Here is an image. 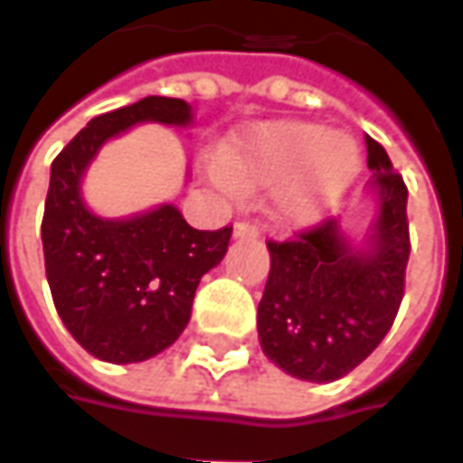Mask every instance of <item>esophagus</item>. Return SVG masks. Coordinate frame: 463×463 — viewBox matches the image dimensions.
I'll return each mask as SVG.
<instances>
[{
  "label": "esophagus",
  "mask_w": 463,
  "mask_h": 463,
  "mask_svg": "<svg viewBox=\"0 0 463 463\" xmlns=\"http://www.w3.org/2000/svg\"><path fill=\"white\" fill-rule=\"evenodd\" d=\"M232 232H235V238H256L259 235V225L256 222H248V220H238L232 225Z\"/></svg>",
  "instance_id": "esophagus-1"
}]
</instances>
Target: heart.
I'll return each instance as SVG.
<instances>
[{
  "instance_id": "obj_1",
  "label": "heart",
  "mask_w": 463,
  "mask_h": 463,
  "mask_svg": "<svg viewBox=\"0 0 463 463\" xmlns=\"http://www.w3.org/2000/svg\"><path fill=\"white\" fill-rule=\"evenodd\" d=\"M359 171V151L343 136L312 122H266L231 143L215 168L228 189L250 192L274 184L271 210L281 222L302 225L341 194Z\"/></svg>"
}]
</instances>
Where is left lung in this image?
Segmentation results:
<instances>
[{"instance_id": "8db88e82", "label": "left lung", "mask_w": 463, "mask_h": 463, "mask_svg": "<svg viewBox=\"0 0 463 463\" xmlns=\"http://www.w3.org/2000/svg\"><path fill=\"white\" fill-rule=\"evenodd\" d=\"M366 164L379 204L366 248L351 246L335 217L266 243L271 269L259 302L261 348L305 382H335L354 372L384 341L405 297L407 186L369 136Z\"/></svg>"}]
</instances>
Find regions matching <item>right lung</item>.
I'll use <instances>...</instances> for the list:
<instances>
[{
  "instance_id": "add662e5",
  "label": "right lung",
  "mask_w": 463,
  "mask_h": 463,
  "mask_svg": "<svg viewBox=\"0 0 463 463\" xmlns=\"http://www.w3.org/2000/svg\"><path fill=\"white\" fill-rule=\"evenodd\" d=\"M136 122L189 125L192 107L146 97L94 118L51 166L41 225L58 315L91 356L109 364L151 359L182 335L200 279L222 261L232 235L231 225L194 231L174 204L130 220L89 213L79 192L89 161Z\"/></svg>"
}]
</instances>
